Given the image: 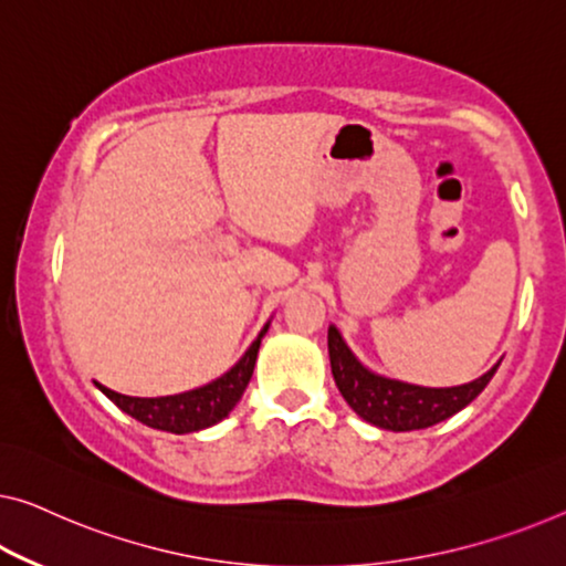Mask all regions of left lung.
<instances>
[{"instance_id":"obj_1","label":"left lung","mask_w":566,"mask_h":566,"mask_svg":"<svg viewBox=\"0 0 566 566\" xmlns=\"http://www.w3.org/2000/svg\"><path fill=\"white\" fill-rule=\"evenodd\" d=\"M327 353H331L335 386L348 401V407L368 424L391 429V432L427 429L458 415L491 384L493 374L501 366L495 364L488 374L470 384L432 389V386L407 384L370 370L356 358V353L348 348L335 325L327 327Z\"/></svg>"}]
</instances>
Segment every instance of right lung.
Here are the masks:
<instances>
[{
    "mask_svg": "<svg viewBox=\"0 0 566 566\" xmlns=\"http://www.w3.org/2000/svg\"><path fill=\"white\" fill-rule=\"evenodd\" d=\"M266 331L269 323L261 327L256 340L249 345V350L239 358V364L231 370H226V374L221 378H216V381L200 386V389L145 399V396L116 394L101 384L96 386L116 403V407L142 421V424H147L151 429H163V432L172 434L200 432V429L213 427L221 419L229 417L231 409L241 401V396L251 381V374H254L259 345Z\"/></svg>",
    "mask_w": 566,
    "mask_h": 566,
    "instance_id": "add662e5",
    "label": "right lung"
}]
</instances>
